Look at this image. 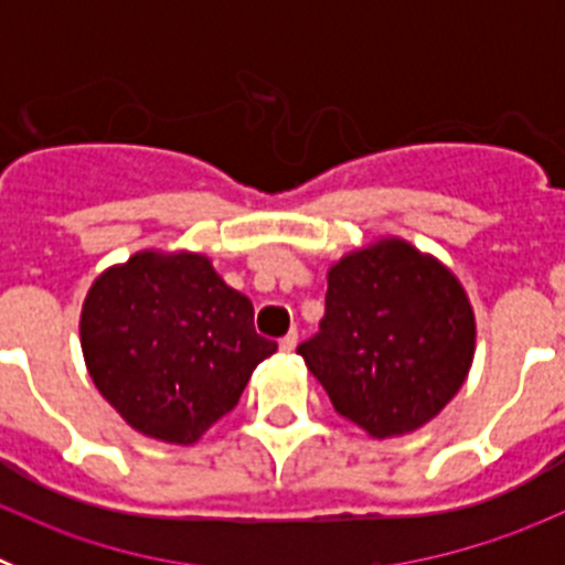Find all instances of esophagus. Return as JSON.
<instances>
[{"instance_id": "obj_1", "label": "esophagus", "mask_w": 565, "mask_h": 565, "mask_svg": "<svg viewBox=\"0 0 565 565\" xmlns=\"http://www.w3.org/2000/svg\"><path fill=\"white\" fill-rule=\"evenodd\" d=\"M294 348H297V331L286 333V337L279 339V351H282V353H291Z\"/></svg>"}]
</instances>
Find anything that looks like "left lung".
Segmentation results:
<instances>
[{
    "instance_id": "left-lung-1",
    "label": "left lung",
    "mask_w": 565,
    "mask_h": 565,
    "mask_svg": "<svg viewBox=\"0 0 565 565\" xmlns=\"http://www.w3.org/2000/svg\"><path fill=\"white\" fill-rule=\"evenodd\" d=\"M297 353L339 416L379 441L407 436L461 391L476 313L441 259L379 237L328 268L326 317Z\"/></svg>"
}]
</instances>
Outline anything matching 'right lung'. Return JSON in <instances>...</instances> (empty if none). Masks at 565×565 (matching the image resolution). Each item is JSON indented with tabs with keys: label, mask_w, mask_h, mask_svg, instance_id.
<instances>
[{
	"label": "right lung",
	"mask_w": 565,
	"mask_h": 565,
	"mask_svg": "<svg viewBox=\"0 0 565 565\" xmlns=\"http://www.w3.org/2000/svg\"><path fill=\"white\" fill-rule=\"evenodd\" d=\"M89 379L147 438L194 444L234 411L277 351L254 331L252 299L198 252L143 248L89 286L78 319Z\"/></svg>",
	"instance_id": "1"
}]
</instances>
